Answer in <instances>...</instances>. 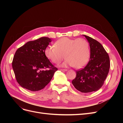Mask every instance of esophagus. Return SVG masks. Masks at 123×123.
Listing matches in <instances>:
<instances>
[{
    "instance_id": "34e87169",
    "label": "esophagus",
    "mask_w": 123,
    "mask_h": 123,
    "mask_svg": "<svg viewBox=\"0 0 123 123\" xmlns=\"http://www.w3.org/2000/svg\"><path fill=\"white\" fill-rule=\"evenodd\" d=\"M59 70L61 71H67V69H59Z\"/></svg>"
}]
</instances>
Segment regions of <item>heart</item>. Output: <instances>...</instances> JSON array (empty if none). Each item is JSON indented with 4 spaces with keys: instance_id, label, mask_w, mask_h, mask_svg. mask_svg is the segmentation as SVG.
<instances>
[{
    "instance_id": "b5f03b06",
    "label": "heart",
    "mask_w": 123,
    "mask_h": 123,
    "mask_svg": "<svg viewBox=\"0 0 123 123\" xmlns=\"http://www.w3.org/2000/svg\"><path fill=\"white\" fill-rule=\"evenodd\" d=\"M44 53L54 64L60 63L65 57L67 59L63 66H71L80 69L87 63L90 48L87 40L84 38L63 37L57 40L54 46H48Z\"/></svg>"
}]
</instances>
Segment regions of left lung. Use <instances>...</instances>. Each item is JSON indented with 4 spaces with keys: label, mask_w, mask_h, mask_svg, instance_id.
Masks as SVG:
<instances>
[{
    "label": "left lung",
    "mask_w": 123,
    "mask_h": 123,
    "mask_svg": "<svg viewBox=\"0 0 123 123\" xmlns=\"http://www.w3.org/2000/svg\"><path fill=\"white\" fill-rule=\"evenodd\" d=\"M83 35L90 44V60L84 68L76 71L72 83L77 90L89 93L102 87L109 73L110 62L108 54L102 44L90 37Z\"/></svg>",
    "instance_id": "1"
}]
</instances>
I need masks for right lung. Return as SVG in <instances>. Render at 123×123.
Here are the masks:
<instances>
[{"instance_id":"right-lung-1","label":"right lung","mask_w":123,"mask_h":123,"mask_svg":"<svg viewBox=\"0 0 123 123\" xmlns=\"http://www.w3.org/2000/svg\"><path fill=\"white\" fill-rule=\"evenodd\" d=\"M52 41L43 37L27 42L17 50L14 56L12 67L17 83L32 91L42 90L49 83L57 68L44 53Z\"/></svg>"}]
</instances>
